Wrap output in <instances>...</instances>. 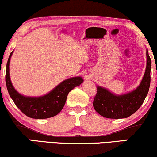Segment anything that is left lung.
Masks as SVG:
<instances>
[{"label":"left lung","instance_id":"8db88e82","mask_svg":"<svg viewBox=\"0 0 157 157\" xmlns=\"http://www.w3.org/2000/svg\"><path fill=\"white\" fill-rule=\"evenodd\" d=\"M147 65L145 75L140 86L134 91L122 95H115L105 88L97 86L93 106L102 117L110 119H122L130 117L142 105L151 84V60L146 51Z\"/></svg>","mask_w":157,"mask_h":157}]
</instances>
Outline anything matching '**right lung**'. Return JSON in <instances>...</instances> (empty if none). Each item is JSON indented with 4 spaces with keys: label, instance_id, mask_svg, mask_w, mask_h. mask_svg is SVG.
I'll return each instance as SVG.
<instances>
[{
    "label": "right lung",
    "instance_id": "right-lung-1",
    "mask_svg": "<svg viewBox=\"0 0 157 157\" xmlns=\"http://www.w3.org/2000/svg\"><path fill=\"white\" fill-rule=\"evenodd\" d=\"M12 53L13 51L11 52L6 63V88L16 106L29 117L46 119L57 115L63 108L69 91L83 82L81 77H71L64 80L44 96L36 97L23 96L16 91L10 80V62Z\"/></svg>",
    "mask_w": 157,
    "mask_h": 157
}]
</instances>
